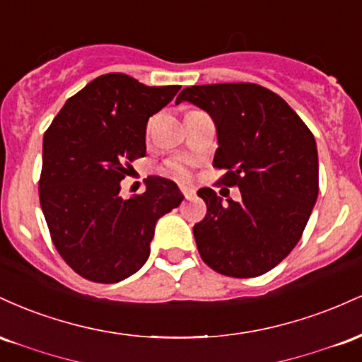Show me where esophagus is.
<instances>
[{
    "label": "esophagus",
    "instance_id": "34e87169",
    "mask_svg": "<svg viewBox=\"0 0 362 362\" xmlns=\"http://www.w3.org/2000/svg\"><path fill=\"white\" fill-rule=\"evenodd\" d=\"M180 192L184 194L185 199H194L195 197L194 189H190V187H180Z\"/></svg>",
    "mask_w": 362,
    "mask_h": 362
}]
</instances>
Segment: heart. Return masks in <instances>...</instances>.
Segmentation results:
<instances>
[{
  "label": "heart",
  "instance_id": "heart-1",
  "mask_svg": "<svg viewBox=\"0 0 362 362\" xmlns=\"http://www.w3.org/2000/svg\"><path fill=\"white\" fill-rule=\"evenodd\" d=\"M165 170H167V173H170V175L175 177L177 180H187V178L190 177L189 168H187V165L180 160L168 161V163L165 165Z\"/></svg>",
  "mask_w": 362,
  "mask_h": 362
}]
</instances>
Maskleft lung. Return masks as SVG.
<instances>
[{"label":"left lung","instance_id":"left-lung-1","mask_svg":"<svg viewBox=\"0 0 362 362\" xmlns=\"http://www.w3.org/2000/svg\"><path fill=\"white\" fill-rule=\"evenodd\" d=\"M211 115L219 148L218 184L238 187L242 201L201 189L206 218L194 226L202 260L223 276L257 277L276 267L300 242L318 197L317 143L277 93L255 83L187 86L175 103Z\"/></svg>","mask_w":362,"mask_h":362}]
</instances>
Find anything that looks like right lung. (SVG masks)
<instances>
[{
  "mask_svg": "<svg viewBox=\"0 0 362 362\" xmlns=\"http://www.w3.org/2000/svg\"><path fill=\"white\" fill-rule=\"evenodd\" d=\"M178 90L102 74L68 98L45 131L40 206L56 250L85 279L112 284L139 271L158 218L184 199L161 177L148 178L146 192L119 195L132 161L146 155L148 119Z\"/></svg>",
  "mask_w": 362,
  "mask_h": 362,
  "instance_id": "1",
  "label": "right lung"
}]
</instances>
